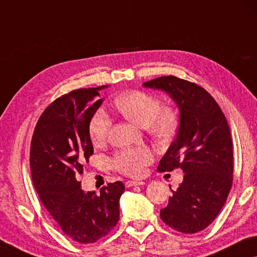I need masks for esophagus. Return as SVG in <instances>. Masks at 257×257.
I'll list each match as a JSON object with an SVG mask.
<instances>
[{
	"label": "esophagus",
	"instance_id": "34e87169",
	"mask_svg": "<svg viewBox=\"0 0 257 257\" xmlns=\"http://www.w3.org/2000/svg\"><path fill=\"white\" fill-rule=\"evenodd\" d=\"M141 185H145L144 181H137V180H127L125 183L126 187H133V186H141Z\"/></svg>",
	"mask_w": 257,
	"mask_h": 257
}]
</instances>
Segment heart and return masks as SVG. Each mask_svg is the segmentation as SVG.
<instances>
[{"label":"heart","instance_id":"1","mask_svg":"<svg viewBox=\"0 0 257 257\" xmlns=\"http://www.w3.org/2000/svg\"><path fill=\"white\" fill-rule=\"evenodd\" d=\"M116 109L126 119L145 127L153 138L167 140L175 134L178 125V112L173 106L161 105L157 97L142 90L124 93L113 101ZM112 120L103 110H97L90 118L88 133L95 146L103 145L111 128ZM154 160L153 152L146 146L125 148L113 155L111 164L118 172L130 177H140Z\"/></svg>","mask_w":257,"mask_h":257}]
</instances>
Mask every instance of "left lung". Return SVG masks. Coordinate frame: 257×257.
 <instances>
[{"instance_id":"1","label":"left lung","mask_w":257,"mask_h":257,"mask_svg":"<svg viewBox=\"0 0 257 257\" xmlns=\"http://www.w3.org/2000/svg\"><path fill=\"white\" fill-rule=\"evenodd\" d=\"M167 92L180 112L178 134L159 171L180 168L183 183L161 209V219L183 233L206 228L222 210L233 183V145L227 120L215 98L194 82L164 76L144 84Z\"/></svg>"}]
</instances>
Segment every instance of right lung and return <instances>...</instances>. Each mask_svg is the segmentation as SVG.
Returning a JSON list of instances; mask_svg holds the SVG:
<instances>
[{"instance_id":"right-lung-1","label":"right lung","mask_w":257,"mask_h":257,"mask_svg":"<svg viewBox=\"0 0 257 257\" xmlns=\"http://www.w3.org/2000/svg\"><path fill=\"white\" fill-rule=\"evenodd\" d=\"M96 88H80L56 98L39 118L31 141L30 167L35 191L64 233L79 243L108 235L119 220L121 181L85 193L79 177L94 149L88 124L102 103Z\"/></svg>"}]
</instances>
